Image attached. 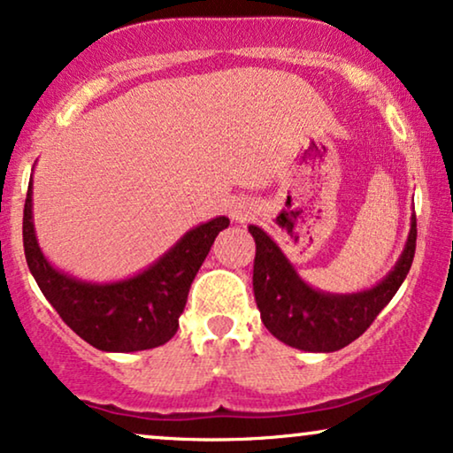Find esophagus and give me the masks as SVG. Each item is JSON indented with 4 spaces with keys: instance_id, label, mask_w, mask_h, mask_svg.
Instances as JSON below:
<instances>
[{
    "instance_id": "1",
    "label": "esophagus",
    "mask_w": 453,
    "mask_h": 453,
    "mask_svg": "<svg viewBox=\"0 0 453 453\" xmlns=\"http://www.w3.org/2000/svg\"><path fill=\"white\" fill-rule=\"evenodd\" d=\"M232 217H234V219H246V213H244V211H240V209H234Z\"/></svg>"
}]
</instances>
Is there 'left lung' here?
<instances>
[{
	"instance_id": "left-lung-1",
	"label": "left lung",
	"mask_w": 453,
	"mask_h": 453,
	"mask_svg": "<svg viewBox=\"0 0 453 453\" xmlns=\"http://www.w3.org/2000/svg\"><path fill=\"white\" fill-rule=\"evenodd\" d=\"M257 244L252 289L271 334L304 352H335L369 329L406 280L416 250V215L394 269L377 286L354 294H329L306 283L280 246L261 227L249 226Z\"/></svg>"
}]
</instances>
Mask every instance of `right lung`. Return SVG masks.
<instances>
[{"instance_id": "obj_1", "label": "right lung", "mask_w": 453, "mask_h": 453, "mask_svg": "<svg viewBox=\"0 0 453 453\" xmlns=\"http://www.w3.org/2000/svg\"><path fill=\"white\" fill-rule=\"evenodd\" d=\"M230 226L215 217L186 232L164 257L119 281H84L53 267L41 250L33 223V180L24 203L22 240L30 273L62 321L104 352H138L164 346L178 331L190 283L217 234Z\"/></svg>"}]
</instances>
